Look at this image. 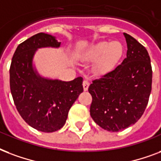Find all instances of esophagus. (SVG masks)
I'll list each match as a JSON object with an SVG mask.
<instances>
[{"mask_svg":"<svg viewBox=\"0 0 161 161\" xmlns=\"http://www.w3.org/2000/svg\"><path fill=\"white\" fill-rule=\"evenodd\" d=\"M89 81L86 80H85L84 81H83V88H84V91H87L88 90V87H89Z\"/></svg>","mask_w":161,"mask_h":161,"instance_id":"esophagus-1","label":"esophagus"}]
</instances>
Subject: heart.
Listing matches in <instances>:
<instances>
[{
    "mask_svg": "<svg viewBox=\"0 0 161 161\" xmlns=\"http://www.w3.org/2000/svg\"><path fill=\"white\" fill-rule=\"evenodd\" d=\"M123 53V47L119 42L103 41L95 44L82 53L81 58L88 62L97 60L95 70L99 75L111 71L120 60Z\"/></svg>",
    "mask_w": 161,
    "mask_h": 161,
    "instance_id": "obj_1",
    "label": "heart"
}]
</instances>
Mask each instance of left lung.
<instances>
[{
    "mask_svg": "<svg viewBox=\"0 0 161 161\" xmlns=\"http://www.w3.org/2000/svg\"><path fill=\"white\" fill-rule=\"evenodd\" d=\"M127 57L112 71L94 80L88 91L92 97L90 114L105 130L118 132L133 125L146 108L152 88V67L148 51L123 33Z\"/></svg>",
    "mask_w": 161,
    "mask_h": 161,
    "instance_id": "8db88e82",
    "label": "left lung"
}]
</instances>
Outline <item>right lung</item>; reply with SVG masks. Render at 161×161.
Instances as JSON below:
<instances>
[{"label": "right lung", "mask_w": 161, "mask_h": 161, "mask_svg": "<svg viewBox=\"0 0 161 161\" xmlns=\"http://www.w3.org/2000/svg\"><path fill=\"white\" fill-rule=\"evenodd\" d=\"M59 46L55 37L35 34L17 46L10 66V89L18 113L28 125L45 133L64 125L69 110L83 92L82 77L71 81L45 79L33 69L38 48Z\"/></svg>", "instance_id": "add662e5"}]
</instances>
